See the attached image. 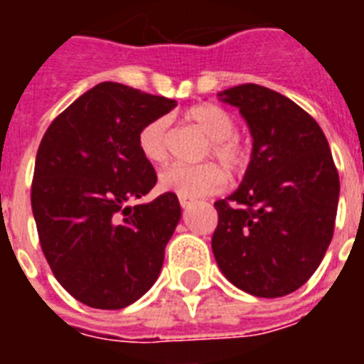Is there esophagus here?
<instances>
[{
    "instance_id": "34e87169",
    "label": "esophagus",
    "mask_w": 364,
    "mask_h": 364,
    "mask_svg": "<svg viewBox=\"0 0 364 364\" xmlns=\"http://www.w3.org/2000/svg\"><path fill=\"white\" fill-rule=\"evenodd\" d=\"M179 204H181V208L183 210H188V208H191V205L194 204V200H191V198H179Z\"/></svg>"
}]
</instances>
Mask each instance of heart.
Wrapping results in <instances>:
<instances>
[{
    "label": "heart",
    "mask_w": 364,
    "mask_h": 364,
    "mask_svg": "<svg viewBox=\"0 0 364 364\" xmlns=\"http://www.w3.org/2000/svg\"><path fill=\"white\" fill-rule=\"evenodd\" d=\"M194 128H198L208 139L210 156L219 160L230 173H242L247 168L249 151L236 134L232 115L219 105H194L185 115ZM139 151L149 162L162 164L170 154V134L166 119L149 122L137 137ZM217 164H204L198 168L171 164L160 171L159 185L166 193L177 194L179 198H204L208 194L219 193L227 185V173Z\"/></svg>",
    "instance_id": "obj_1"
}]
</instances>
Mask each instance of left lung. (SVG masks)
Here are the masks:
<instances>
[{
	"label": "left lung",
	"mask_w": 364,
	"mask_h": 364,
	"mask_svg": "<svg viewBox=\"0 0 364 364\" xmlns=\"http://www.w3.org/2000/svg\"><path fill=\"white\" fill-rule=\"evenodd\" d=\"M253 137L242 185L225 200L211 249L228 282L260 299L302 287L334 232L340 179L323 130L283 94L240 85L217 94Z\"/></svg>",
	"instance_id": "obj_1"
}]
</instances>
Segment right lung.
I'll use <instances>...</instances> for the list:
<instances>
[{
    "mask_svg": "<svg viewBox=\"0 0 364 364\" xmlns=\"http://www.w3.org/2000/svg\"><path fill=\"white\" fill-rule=\"evenodd\" d=\"M176 100L100 82L62 111L37 149L31 211L54 277L82 304L121 310L156 282L181 219L173 193L128 205L156 185L139 132Z\"/></svg>",
    "mask_w": 364,
    "mask_h": 364,
    "instance_id": "add662e5",
    "label": "right lung"
}]
</instances>
